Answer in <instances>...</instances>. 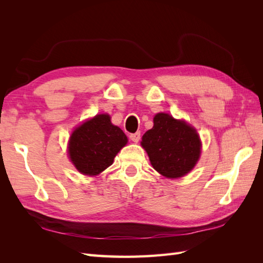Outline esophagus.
I'll list each match as a JSON object with an SVG mask.
<instances>
[{
    "label": "esophagus",
    "mask_w": 263,
    "mask_h": 263,
    "mask_svg": "<svg viewBox=\"0 0 263 263\" xmlns=\"http://www.w3.org/2000/svg\"><path fill=\"white\" fill-rule=\"evenodd\" d=\"M129 138H130L134 142H138L139 139H140V132L130 134V135H129Z\"/></svg>",
    "instance_id": "esophagus-1"
}]
</instances>
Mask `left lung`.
<instances>
[{"label":"left lung","mask_w":263,"mask_h":263,"mask_svg":"<svg viewBox=\"0 0 263 263\" xmlns=\"http://www.w3.org/2000/svg\"><path fill=\"white\" fill-rule=\"evenodd\" d=\"M154 169L165 178H181L194 168L201 155V141L196 130L169 114L159 113L154 127L142 136Z\"/></svg>","instance_id":"obj_1"}]
</instances>
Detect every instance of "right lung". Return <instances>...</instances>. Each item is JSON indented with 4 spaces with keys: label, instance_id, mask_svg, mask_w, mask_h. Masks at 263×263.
I'll list each match as a JSON object with an SVG mask.
<instances>
[{
    "label": "right lung",
    "instance_id": "obj_1",
    "mask_svg": "<svg viewBox=\"0 0 263 263\" xmlns=\"http://www.w3.org/2000/svg\"><path fill=\"white\" fill-rule=\"evenodd\" d=\"M127 144L119 127L107 114L93 117L76 128L69 141V156L79 172L97 176L113 163L117 153Z\"/></svg>",
    "mask_w": 263,
    "mask_h": 263
}]
</instances>
